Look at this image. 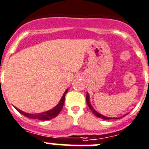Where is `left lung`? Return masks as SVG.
I'll use <instances>...</instances> for the list:
<instances>
[{"instance_id": "1", "label": "left lung", "mask_w": 149, "mask_h": 149, "mask_svg": "<svg viewBox=\"0 0 149 149\" xmlns=\"http://www.w3.org/2000/svg\"><path fill=\"white\" fill-rule=\"evenodd\" d=\"M86 102H87V104H88V107H89L90 109L92 111V112H93V113H94V114L96 115L97 117L102 118V119H103V120H112V119H114L115 120V119H120V118H121V117H113V118L107 117V116H104V115H102L101 113H100L99 112H97V111H96V110L93 108V106L91 105V102H90V96H89V94H88V93H87V95H86Z\"/></svg>"}]
</instances>
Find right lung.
<instances>
[{
  "label": "right lung",
  "mask_w": 149,
  "mask_h": 149,
  "mask_svg": "<svg viewBox=\"0 0 149 149\" xmlns=\"http://www.w3.org/2000/svg\"><path fill=\"white\" fill-rule=\"evenodd\" d=\"M68 89H67L65 91V92L63 94L62 97H61V100L59 101L58 104L56 105V107L53 108L51 110H49L47 111H45V112H42V113H28L26 112H24V111H21L18 108H15V109L19 112L21 114L24 115L25 116L28 118H30V119H36V120H49L53 119V118L56 117L58 113H60V111H61L63 108V105H64V103H65V94L68 93Z\"/></svg>",
  "instance_id": "obj_1"
}]
</instances>
